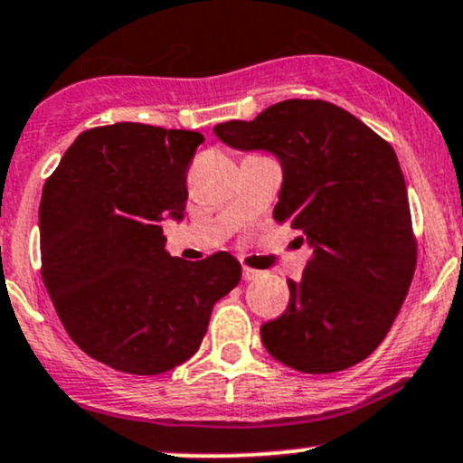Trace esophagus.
Instances as JSON below:
<instances>
[{
  "mask_svg": "<svg viewBox=\"0 0 463 463\" xmlns=\"http://www.w3.org/2000/svg\"><path fill=\"white\" fill-rule=\"evenodd\" d=\"M260 271H256V269H249V267H242V279L245 282H251V279H258L260 278Z\"/></svg>",
  "mask_w": 463,
  "mask_h": 463,
  "instance_id": "1",
  "label": "esophagus"
}]
</instances>
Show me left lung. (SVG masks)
I'll list each match as a JSON object with an SVG mask.
<instances>
[{
    "label": "left lung",
    "mask_w": 463,
    "mask_h": 463,
    "mask_svg": "<svg viewBox=\"0 0 463 463\" xmlns=\"http://www.w3.org/2000/svg\"><path fill=\"white\" fill-rule=\"evenodd\" d=\"M236 150L282 165L273 218L313 249L278 319L260 328L275 361L304 373L347 370L385 339L415 271L407 185L393 148L345 109L284 100L251 122L214 127Z\"/></svg>",
    "instance_id": "1"
}]
</instances>
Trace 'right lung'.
I'll use <instances>...</instances> for the list:
<instances>
[{"mask_svg": "<svg viewBox=\"0 0 463 463\" xmlns=\"http://www.w3.org/2000/svg\"><path fill=\"white\" fill-rule=\"evenodd\" d=\"M201 142L137 122L90 128L43 185V284L71 341L118 372L155 376L188 361L241 282L227 251L185 262L164 249L162 222L184 218Z\"/></svg>", "mask_w": 463, "mask_h": 463, "instance_id": "1", "label": "right lung"}]
</instances>
